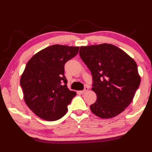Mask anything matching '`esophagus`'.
<instances>
[{"instance_id": "obj_1", "label": "esophagus", "mask_w": 152, "mask_h": 152, "mask_svg": "<svg viewBox=\"0 0 152 152\" xmlns=\"http://www.w3.org/2000/svg\"><path fill=\"white\" fill-rule=\"evenodd\" d=\"M88 91V87H85V88H84V89L83 90V91H80V93L81 94H84V93H85V92H86L87 91Z\"/></svg>"}]
</instances>
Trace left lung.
<instances>
[{"mask_svg": "<svg viewBox=\"0 0 152 152\" xmlns=\"http://www.w3.org/2000/svg\"><path fill=\"white\" fill-rule=\"evenodd\" d=\"M79 54L92 74L96 101L91 111L102 119L117 116L132 102L141 82L132 58L108 43L82 46Z\"/></svg>", "mask_w": 152, "mask_h": 152, "instance_id": "8db88e82", "label": "left lung"}]
</instances>
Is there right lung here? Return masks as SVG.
<instances>
[{
	"label": "right lung",
	"mask_w": 152,
	"mask_h": 152,
	"mask_svg": "<svg viewBox=\"0 0 152 152\" xmlns=\"http://www.w3.org/2000/svg\"><path fill=\"white\" fill-rule=\"evenodd\" d=\"M79 47L53 45L37 52L28 61L20 84L28 107L48 121L60 119L76 92L67 87L64 65L78 53Z\"/></svg>",
	"instance_id": "obj_1"
}]
</instances>
